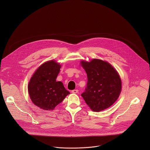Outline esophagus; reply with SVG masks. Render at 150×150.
Instances as JSON below:
<instances>
[{
  "instance_id": "34e87169",
  "label": "esophagus",
  "mask_w": 150,
  "mask_h": 150,
  "mask_svg": "<svg viewBox=\"0 0 150 150\" xmlns=\"http://www.w3.org/2000/svg\"><path fill=\"white\" fill-rule=\"evenodd\" d=\"M72 93L74 94H76L78 93V90H74L72 91Z\"/></svg>"
}]
</instances>
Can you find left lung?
<instances>
[{
    "label": "left lung",
    "mask_w": 150,
    "mask_h": 150,
    "mask_svg": "<svg viewBox=\"0 0 150 150\" xmlns=\"http://www.w3.org/2000/svg\"><path fill=\"white\" fill-rule=\"evenodd\" d=\"M87 74V84L81 94L85 103L94 112L110 107L118 98L122 82L117 72L108 62L94 59L81 62Z\"/></svg>",
    "instance_id": "obj_1"
}]
</instances>
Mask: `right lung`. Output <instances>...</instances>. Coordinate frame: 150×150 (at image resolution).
Listing matches in <instances>:
<instances>
[{"label":"right lung","instance_id":"right-lung-1","mask_svg":"<svg viewBox=\"0 0 150 150\" xmlns=\"http://www.w3.org/2000/svg\"><path fill=\"white\" fill-rule=\"evenodd\" d=\"M60 67L54 60L46 62L35 71L29 82L28 90L30 98L42 109L53 110L70 94L62 82L56 80Z\"/></svg>","mask_w":150,"mask_h":150}]
</instances>
